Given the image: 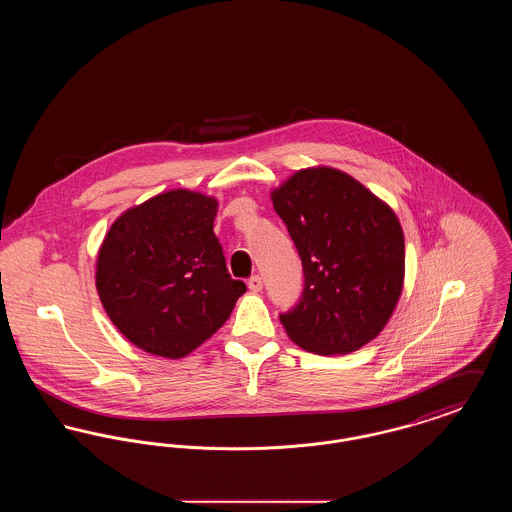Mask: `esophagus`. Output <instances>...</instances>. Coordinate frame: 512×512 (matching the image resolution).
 Returning a JSON list of instances; mask_svg holds the SVG:
<instances>
[{
  "mask_svg": "<svg viewBox=\"0 0 512 512\" xmlns=\"http://www.w3.org/2000/svg\"><path fill=\"white\" fill-rule=\"evenodd\" d=\"M247 288L251 290V292H261L263 290V280H261V276H251L249 280H247Z\"/></svg>",
  "mask_w": 512,
  "mask_h": 512,
  "instance_id": "34e87169",
  "label": "esophagus"
}]
</instances>
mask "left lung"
<instances>
[{
	"instance_id": "obj_1",
	"label": "left lung",
	"mask_w": 512,
	"mask_h": 512,
	"mask_svg": "<svg viewBox=\"0 0 512 512\" xmlns=\"http://www.w3.org/2000/svg\"><path fill=\"white\" fill-rule=\"evenodd\" d=\"M301 257L305 286L282 313L288 336L317 355H345L388 324L405 278L401 224L382 199L332 167L303 169L272 190Z\"/></svg>"
}]
</instances>
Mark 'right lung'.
I'll use <instances>...</instances> for the list:
<instances>
[{
	"instance_id": "add662e5",
	"label": "right lung",
	"mask_w": 512,
	"mask_h": 512,
	"mask_svg": "<svg viewBox=\"0 0 512 512\" xmlns=\"http://www.w3.org/2000/svg\"><path fill=\"white\" fill-rule=\"evenodd\" d=\"M217 199L171 190L124 211L99 247L96 288L122 336L180 359L228 320L245 284L213 232Z\"/></svg>"
}]
</instances>
